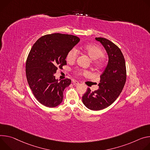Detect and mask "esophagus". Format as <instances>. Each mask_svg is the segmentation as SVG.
Masks as SVG:
<instances>
[{
	"mask_svg": "<svg viewBox=\"0 0 150 150\" xmlns=\"http://www.w3.org/2000/svg\"><path fill=\"white\" fill-rule=\"evenodd\" d=\"M73 85H79V82L77 81H76V80H73Z\"/></svg>",
	"mask_w": 150,
	"mask_h": 150,
	"instance_id": "esophagus-1",
	"label": "esophagus"
}]
</instances>
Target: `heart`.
Returning <instances> with one entry per match:
<instances>
[{
  "mask_svg": "<svg viewBox=\"0 0 150 150\" xmlns=\"http://www.w3.org/2000/svg\"><path fill=\"white\" fill-rule=\"evenodd\" d=\"M84 52L88 55L91 59L93 60V65L96 67H101L104 64V59L103 57L104 55L103 50L95 45H87L83 47ZM79 55V52L76 49H72L68 52L66 57V59L69 63L74 62ZM79 75H88L89 71L86 70H80L79 71Z\"/></svg>",
  "mask_w": 150,
  "mask_h": 150,
  "instance_id": "heart-1",
  "label": "heart"
}]
</instances>
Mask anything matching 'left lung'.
<instances>
[{"instance_id": "8db88e82", "label": "left lung", "mask_w": 150, "mask_h": 150, "mask_svg": "<svg viewBox=\"0 0 150 150\" xmlns=\"http://www.w3.org/2000/svg\"><path fill=\"white\" fill-rule=\"evenodd\" d=\"M95 39L105 47L108 62L100 76L99 88L95 91L88 88L82 96V101L88 108L98 111L111 105L120 95L126 80V68L124 56L117 45L105 38Z\"/></svg>"}]
</instances>
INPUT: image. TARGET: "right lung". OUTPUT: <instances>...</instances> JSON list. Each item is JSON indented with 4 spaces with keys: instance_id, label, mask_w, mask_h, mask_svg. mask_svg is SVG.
Wrapping results in <instances>:
<instances>
[{
    "instance_id": "obj_1",
    "label": "right lung",
    "mask_w": 150,
    "mask_h": 150,
    "mask_svg": "<svg viewBox=\"0 0 150 150\" xmlns=\"http://www.w3.org/2000/svg\"><path fill=\"white\" fill-rule=\"evenodd\" d=\"M80 41L73 35L54 33L39 38L32 46L27 58L25 73L28 85L37 100L53 108L63 99V92L71 80L58 81L55 74L67 64L68 52Z\"/></svg>"
}]
</instances>
